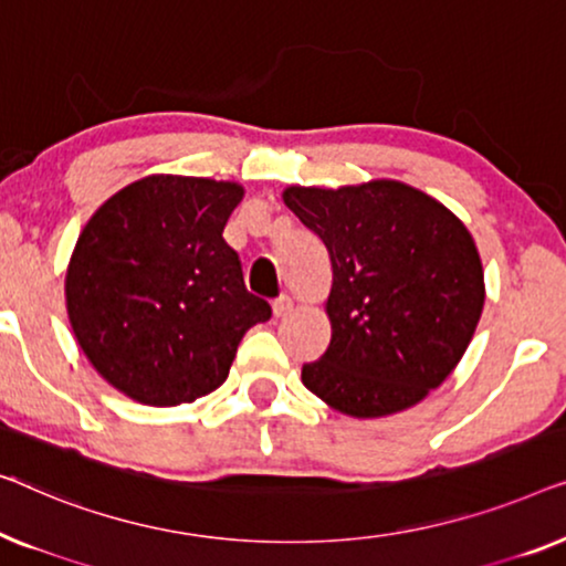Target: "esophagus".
Returning <instances> with one entry per match:
<instances>
[{
  "label": "esophagus",
  "mask_w": 566,
  "mask_h": 566,
  "mask_svg": "<svg viewBox=\"0 0 566 566\" xmlns=\"http://www.w3.org/2000/svg\"><path fill=\"white\" fill-rule=\"evenodd\" d=\"M272 313H274V317L290 315V313H292V300L286 297V294H282V297H276V300L272 302Z\"/></svg>",
  "instance_id": "1"
}]
</instances>
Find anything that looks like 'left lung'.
<instances>
[{"instance_id": "1", "label": "left lung", "mask_w": 566, "mask_h": 566, "mask_svg": "<svg viewBox=\"0 0 566 566\" xmlns=\"http://www.w3.org/2000/svg\"><path fill=\"white\" fill-rule=\"evenodd\" d=\"M284 205L325 243L331 346L302 385L333 410H408L457 369L484 307L480 251L464 222L395 179L286 187Z\"/></svg>"}]
</instances>
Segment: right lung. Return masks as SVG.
<instances>
[{
    "label": "right lung",
    "instance_id": "add662e5",
    "mask_svg": "<svg viewBox=\"0 0 566 566\" xmlns=\"http://www.w3.org/2000/svg\"><path fill=\"white\" fill-rule=\"evenodd\" d=\"M235 181L150 174L92 214L66 269L76 344L117 392L171 408L228 379L245 331L272 317L222 238Z\"/></svg>",
    "mask_w": 566,
    "mask_h": 566
}]
</instances>
